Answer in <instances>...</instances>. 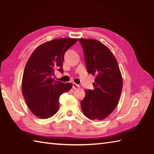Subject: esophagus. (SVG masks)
<instances>
[{"label": "esophagus", "mask_w": 154, "mask_h": 154, "mask_svg": "<svg viewBox=\"0 0 154 154\" xmlns=\"http://www.w3.org/2000/svg\"><path fill=\"white\" fill-rule=\"evenodd\" d=\"M73 88L74 89H79L80 86L76 83H73Z\"/></svg>", "instance_id": "34e87169"}]
</instances>
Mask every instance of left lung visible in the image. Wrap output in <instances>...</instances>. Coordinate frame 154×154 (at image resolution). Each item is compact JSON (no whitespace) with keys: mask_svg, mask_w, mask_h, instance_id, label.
<instances>
[{"mask_svg":"<svg viewBox=\"0 0 154 154\" xmlns=\"http://www.w3.org/2000/svg\"><path fill=\"white\" fill-rule=\"evenodd\" d=\"M88 73L95 76L93 90H85L81 101L83 112L91 120H102L115 109L122 90V77L109 48L93 39L80 38Z\"/></svg>","mask_w":154,"mask_h":154,"instance_id":"obj_1","label":"left lung"}]
</instances>
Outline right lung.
Segmentation results:
<instances>
[{
    "label": "right lung",
    "instance_id": "obj_1",
    "mask_svg": "<svg viewBox=\"0 0 154 154\" xmlns=\"http://www.w3.org/2000/svg\"><path fill=\"white\" fill-rule=\"evenodd\" d=\"M77 38L55 39L39 45L32 52L23 73L22 92L27 106L35 116L42 119L56 113L59 98L73 85L55 81V71L63 73L64 54Z\"/></svg>",
    "mask_w": 154,
    "mask_h": 154
}]
</instances>
